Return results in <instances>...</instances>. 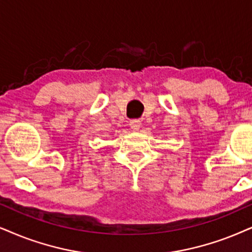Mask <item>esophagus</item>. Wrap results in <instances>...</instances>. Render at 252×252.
<instances>
[{
  "label": "esophagus",
  "instance_id": "esophagus-1",
  "mask_svg": "<svg viewBox=\"0 0 252 252\" xmlns=\"http://www.w3.org/2000/svg\"><path fill=\"white\" fill-rule=\"evenodd\" d=\"M130 126L133 131H138L139 128H141V121L139 120H131L130 121Z\"/></svg>",
  "mask_w": 252,
  "mask_h": 252
}]
</instances>
